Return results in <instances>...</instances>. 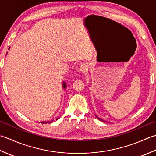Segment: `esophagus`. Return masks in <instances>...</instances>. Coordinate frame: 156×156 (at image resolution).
<instances>
[{"label":"esophagus","instance_id":"1","mask_svg":"<svg viewBox=\"0 0 156 156\" xmlns=\"http://www.w3.org/2000/svg\"><path fill=\"white\" fill-rule=\"evenodd\" d=\"M80 70L82 73H85L88 70V65L87 63H83V64H82L81 65V67H80Z\"/></svg>","mask_w":156,"mask_h":156}]
</instances>
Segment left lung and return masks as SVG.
Here are the masks:
<instances>
[{
	"label": "left lung",
	"instance_id": "8db88e82",
	"mask_svg": "<svg viewBox=\"0 0 156 156\" xmlns=\"http://www.w3.org/2000/svg\"><path fill=\"white\" fill-rule=\"evenodd\" d=\"M96 116L97 117V118L98 119V120H100V121H103V122H106V121H105V120H102V119H100V118H98V117L96 115Z\"/></svg>",
	"mask_w": 156,
	"mask_h": 156
}]
</instances>
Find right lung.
Returning a JSON list of instances; mask_svg holds the SVG:
<instances>
[{
  "label": "right lung",
  "mask_w": 156,
  "mask_h": 156,
  "mask_svg": "<svg viewBox=\"0 0 156 156\" xmlns=\"http://www.w3.org/2000/svg\"><path fill=\"white\" fill-rule=\"evenodd\" d=\"M62 87H63V89H66V85L65 84V82H63V83H62ZM59 118H57V119H56V120H58ZM53 121H55V120H49V121H44V122H41V123H42V124H44V123H50V122H53Z\"/></svg>",
  "instance_id": "right-lung-1"
}]
</instances>
